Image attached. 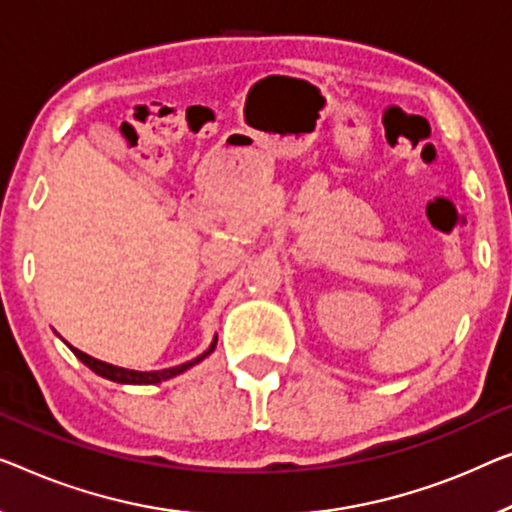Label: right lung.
<instances>
[{"instance_id": "right-lung-1", "label": "right lung", "mask_w": 512, "mask_h": 512, "mask_svg": "<svg viewBox=\"0 0 512 512\" xmlns=\"http://www.w3.org/2000/svg\"><path fill=\"white\" fill-rule=\"evenodd\" d=\"M216 342H218V335L213 338V342L209 345V349L204 354H200L197 358H193V361L188 363H181V365H174V368H165V370H154V372H140V370H128V368H119V365H112V363H105V361H98V358L89 356L85 352H80V349H75L73 345H68V349L80 358L82 363L87 365L89 370H94L98 377H105L110 381H117V384H135V386H142V384H160V381L165 379H172L181 375V372H186L188 368H193V365H197L200 361H204L213 349H216Z\"/></svg>"}]
</instances>
